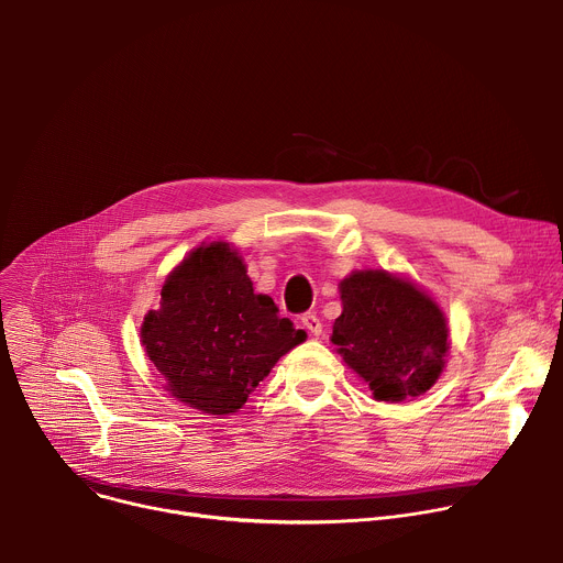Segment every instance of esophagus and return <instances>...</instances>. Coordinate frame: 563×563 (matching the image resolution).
<instances>
[{
	"mask_svg": "<svg viewBox=\"0 0 563 563\" xmlns=\"http://www.w3.org/2000/svg\"><path fill=\"white\" fill-rule=\"evenodd\" d=\"M302 328L311 334V336H320V332H323V325H320V318L316 313H305L302 318Z\"/></svg>",
	"mask_w": 563,
	"mask_h": 563,
	"instance_id": "obj_1",
	"label": "esophagus"
}]
</instances>
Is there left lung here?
I'll return each mask as SVG.
<instances>
[{"label":"left lung","instance_id":"obj_1","mask_svg":"<svg viewBox=\"0 0 563 563\" xmlns=\"http://www.w3.org/2000/svg\"><path fill=\"white\" fill-rule=\"evenodd\" d=\"M343 311L332 345L376 400L426 394L443 374L450 330L439 302L417 283L385 269H356L339 283Z\"/></svg>","mask_w":563,"mask_h":563}]
</instances>
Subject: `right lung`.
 Listing matches in <instances>:
<instances>
[{"label": "right lung", "instance_id": "add662e5", "mask_svg": "<svg viewBox=\"0 0 563 563\" xmlns=\"http://www.w3.org/2000/svg\"><path fill=\"white\" fill-rule=\"evenodd\" d=\"M159 296L140 341L165 389L202 415L238 412L278 358L307 339L267 294L254 291L243 256L224 240L191 250Z\"/></svg>", "mask_w": 563, "mask_h": 563}]
</instances>
